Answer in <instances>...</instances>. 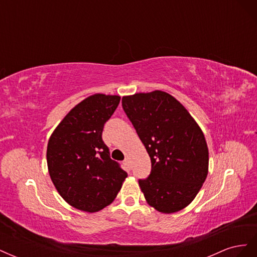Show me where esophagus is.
<instances>
[{
    "label": "esophagus",
    "instance_id": "34e87169",
    "mask_svg": "<svg viewBox=\"0 0 257 257\" xmlns=\"http://www.w3.org/2000/svg\"><path fill=\"white\" fill-rule=\"evenodd\" d=\"M123 164L125 165V167L127 168V169H131V161H130V159L128 158H126L125 160H124V162H123Z\"/></svg>",
    "mask_w": 257,
    "mask_h": 257
}]
</instances>
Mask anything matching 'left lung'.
Returning <instances> with one entry per match:
<instances>
[{
    "label": "left lung",
    "instance_id": "obj_1",
    "mask_svg": "<svg viewBox=\"0 0 257 257\" xmlns=\"http://www.w3.org/2000/svg\"><path fill=\"white\" fill-rule=\"evenodd\" d=\"M122 108L151 159L149 177L138 180L148 204L163 213L185 208L208 175V147L200 127L163 91L124 96Z\"/></svg>",
    "mask_w": 257,
    "mask_h": 257
}]
</instances>
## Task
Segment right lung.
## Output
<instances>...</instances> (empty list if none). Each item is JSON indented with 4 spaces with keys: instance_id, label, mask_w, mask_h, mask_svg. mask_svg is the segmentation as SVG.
Here are the masks:
<instances>
[{
    "instance_id": "obj_1",
    "label": "right lung",
    "mask_w": 257,
    "mask_h": 257,
    "mask_svg": "<svg viewBox=\"0 0 257 257\" xmlns=\"http://www.w3.org/2000/svg\"><path fill=\"white\" fill-rule=\"evenodd\" d=\"M120 96L94 94L75 106L52 133L47 147L51 180L71 206L96 212L111 204L127 173L102 138Z\"/></svg>"
}]
</instances>
